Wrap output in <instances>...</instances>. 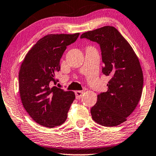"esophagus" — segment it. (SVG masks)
<instances>
[{"mask_svg": "<svg viewBox=\"0 0 156 156\" xmlns=\"http://www.w3.org/2000/svg\"><path fill=\"white\" fill-rule=\"evenodd\" d=\"M83 91H75V95H76V98L77 99H80L81 97H82L83 94Z\"/></svg>", "mask_w": 156, "mask_h": 156, "instance_id": "1", "label": "esophagus"}]
</instances>
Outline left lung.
Here are the masks:
<instances>
[{"mask_svg": "<svg viewBox=\"0 0 156 156\" xmlns=\"http://www.w3.org/2000/svg\"><path fill=\"white\" fill-rule=\"evenodd\" d=\"M99 44L102 72L109 76L108 90L97 96L91 108L93 120L104 126H116L126 121L141 97L144 75L133 48L113 26H104L82 34Z\"/></svg>", "mask_w": 156, "mask_h": 156, "instance_id": "obj_1", "label": "left lung"}]
</instances>
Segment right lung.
<instances>
[{"label": "right lung", "instance_id": "obj_1", "mask_svg": "<svg viewBox=\"0 0 156 156\" xmlns=\"http://www.w3.org/2000/svg\"><path fill=\"white\" fill-rule=\"evenodd\" d=\"M80 33L50 34L38 40L27 52L19 72V92L23 107L38 124L53 128L62 124L75 99L72 91L57 87L55 73L67 46Z\"/></svg>", "mask_w": 156, "mask_h": 156}]
</instances>
